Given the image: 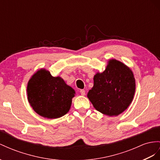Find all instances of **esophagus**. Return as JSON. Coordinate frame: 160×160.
Segmentation results:
<instances>
[{"instance_id":"esophagus-1","label":"esophagus","mask_w":160,"mask_h":160,"mask_svg":"<svg viewBox=\"0 0 160 160\" xmlns=\"http://www.w3.org/2000/svg\"><path fill=\"white\" fill-rule=\"evenodd\" d=\"M80 94H81V95H82V96H84V95H85V91H84V90H83V89L80 90Z\"/></svg>"}]
</instances>
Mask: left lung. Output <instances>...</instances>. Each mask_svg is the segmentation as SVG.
Returning a JSON list of instances; mask_svg holds the SVG:
<instances>
[{
  "instance_id": "8db88e82",
  "label": "left lung",
  "mask_w": 160,
  "mask_h": 160,
  "mask_svg": "<svg viewBox=\"0 0 160 160\" xmlns=\"http://www.w3.org/2000/svg\"><path fill=\"white\" fill-rule=\"evenodd\" d=\"M93 87L87 97L101 113L117 116L129 107L134 98L135 79L132 71L120 61L112 59L103 72L94 76Z\"/></svg>"
}]
</instances>
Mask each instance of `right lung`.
<instances>
[{
	"label": "right lung",
	"mask_w": 160,
	"mask_h": 160,
	"mask_svg": "<svg viewBox=\"0 0 160 160\" xmlns=\"http://www.w3.org/2000/svg\"><path fill=\"white\" fill-rule=\"evenodd\" d=\"M76 92L59 76L53 77L50 72L40 69L28 82V100L34 111L48 119L65 115L71 108Z\"/></svg>",
	"instance_id": "obj_1"
}]
</instances>
